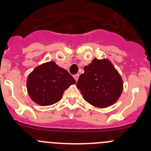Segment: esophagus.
<instances>
[{"mask_svg": "<svg viewBox=\"0 0 151 151\" xmlns=\"http://www.w3.org/2000/svg\"><path fill=\"white\" fill-rule=\"evenodd\" d=\"M79 77H80V74H75V75L74 76V78L75 79V80H76V81H77V80H78V79H79Z\"/></svg>", "mask_w": 151, "mask_h": 151, "instance_id": "34e87169", "label": "esophagus"}]
</instances>
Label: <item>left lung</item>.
<instances>
[{"instance_id": "left-lung-1", "label": "left lung", "mask_w": 151, "mask_h": 151, "mask_svg": "<svg viewBox=\"0 0 151 151\" xmlns=\"http://www.w3.org/2000/svg\"><path fill=\"white\" fill-rule=\"evenodd\" d=\"M77 87L83 99L95 107H108L115 104L123 90V82L112 62L107 58H94L84 67Z\"/></svg>"}]
</instances>
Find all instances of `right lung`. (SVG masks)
<instances>
[{
	"label": "right lung",
	"instance_id": "1",
	"mask_svg": "<svg viewBox=\"0 0 151 151\" xmlns=\"http://www.w3.org/2000/svg\"><path fill=\"white\" fill-rule=\"evenodd\" d=\"M76 81L67 70L54 61L39 65L29 74L27 91L32 101L41 106H50L60 101L63 92Z\"/></svg>",
	"mask_w": 151,
	"mask_h": 151
}]
</instances>
